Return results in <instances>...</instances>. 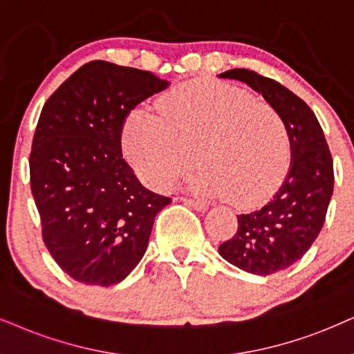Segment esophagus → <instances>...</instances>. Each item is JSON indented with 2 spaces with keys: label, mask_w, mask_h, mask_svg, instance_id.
<instances>
[{
  "label": "esophagus",
  "mask_w": 354,
  "mask_h": 354,
  "mask_svg": "<svg viewBox=\"0 0 354 354\" xmlns=\"http://www.w3.org/2000/svg\"><path fill=\"white\" fill-rule=\"evenodd\" d=\"M183 203H185L186 205H189V207H192L194 210H198V212H205V210L209 209V205L203 203V201H196V199H187V198H181Z\"/></svg>",
  "instance_id": "obj_1"
}]
</instances>
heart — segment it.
I'll return each instance as SVG.
<instances>
[{"mask_svg": "<svg viewBox=\"0 0 354 354\" xmlns=\"http://www.w3.org/2000/svg\"><path fill=\"white\" fill-rule=\"evenodd\" d=\"M158 113L132 111L122 131L129 162L151 187L171 186L192 168L194 156L201 168L189 187L207 198L257 204L283 180L290 158L288 124L247 89L189 83L165 95Z\"/></svg>", "mask_w": 354, "mask_h": 354, "instance_id": "1", "label": "heart"}]
</instances>
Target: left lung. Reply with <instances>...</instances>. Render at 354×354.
Listing matches in <instances>:
<instances>
[{
  "label": "left lung",
  "instance_id": "1",
  "mask_svg": "<svg viewBox=\"0 0 354 354\" xmlns=\"http://www.w3.org/2000/svg\"><path fill=\"white\" fill-rule=\"evenodd\" d=\"M218 77L247 83L279 111L289 129L292 156L283 186L261 209L236 216L235 235L218 247L234 266L270 276L299 261L319 236L333 194L332 153L314 111L283 84L245 68Z\"/></svg>",
  "mask_w": 354,
  "mask_h": 354
}]
</instances>
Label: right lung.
<instances>
[{"mask_svg": "<svg viewBox=\"0 0 354 354\" xmlns=\"http://www.w3.org/2000/svg\"><path fill=\"white\" fill-rule=\"evenodd\" d=\"M144 70L95 60L48 97L29 156L42 239L75 281L118 284L145 254L156 214L171 199L140 185L122 156L129 113L168 88Z\"/></svg>", "mask_w": 354, "mask_h": 354, "instance_id": "right-lung-1", "label": "right lung"}]
</instances>
